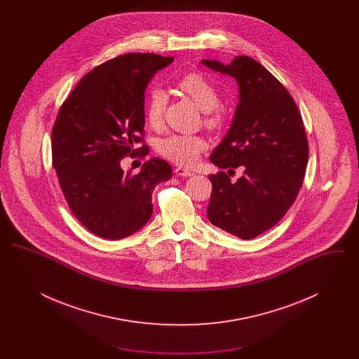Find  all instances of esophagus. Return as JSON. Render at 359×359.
Instances as JSON below:
<instances>
[{
	"label": "esophagus",
	"mask_w": 359,
	"mask_h": 359,
	"mask_svg": "<svg viewBox=\"0 0 359 359\" xmlns=\"http://www.w3.org/2000/svg\"><path fill=\"white\" fill-rule=\"evenodd\" d=\"M175 172H176L177 176H183V177H188V176H192V175H194V172L186 170V168H182V167H177Z\"/></svg>",
	"instance_id": "1"
}]
</instances>
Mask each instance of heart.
Returning <instances> with one entry per match:
<instances>
[{
    "instance_id": "heart-1",
    "label": "heart",
    "mask_w": 359,
    "mask_h": 359,
    "mask_svg": "<svg viewBox=\"0 0 359 359\" xmlns=\"http://www.w3.org/2000/svg\"><path fill=\"white\" fill-rule=\"evenodd\" d=\"M177 87L188 97L205 110V122L210 126H217L222 121V109L219 106V93L203 74L188 72L177 81ZM168 97L163 88H152L144 103V113L147 122L157 128L163 123L167 109ZM207 149V141L202 136L191 135H170L164 137L157 144V151L172 163L183 167L195 165L201 154Z\"/></svg>"
}]
</instances>
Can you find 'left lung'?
Segmentation results:
<instances>
[{"label": "left lung", "instance_id": "left-lung-1", "mask_svg": "<svg viewBox=\"0 0 359 359\" xmlns=\"http://www.w3.org/2000/svg\"><path fill=\"white\" fill-rule=\"evenodd\" d=\"M202 63L233 76L239 87L233 123L210 160L230 171L243 165L237 182L223 171L208 176L207 217L238 238H256L280 222L303 186L308 163L303 118L288 90L255 59Z\"/></svg>", "mask_w": 359, "mask_h": 359}]
</instances>
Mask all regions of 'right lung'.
<instances>
[{"instance_id": "1", "label": "right lung", "mask_w": 359, "mask_h": 359, "mask_svg": "<svg viewBox=\"0 0 359 359\" xmlns=\"http://www.w3.org/2000/svg\"><path fill=\"white\" fill-rule=\"evenodd\" d=\"M173 57L125 53L91 69L62 104L52 129V164L74 217L93 234L121 239L149 221L152 194L171 179V165L154 157L141 171H122L126 156L148 154L142 142L144 93Z\"/></svg>"}]
</instances>
